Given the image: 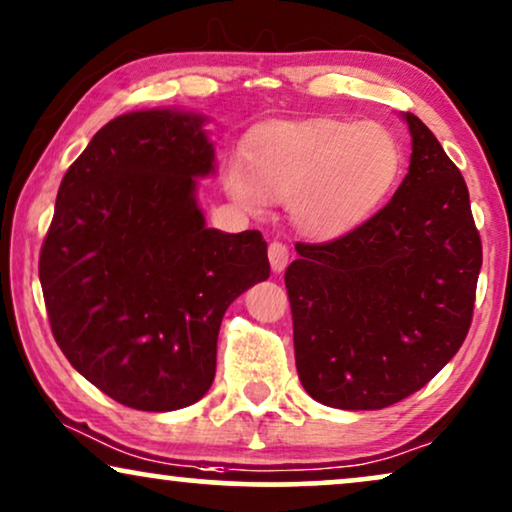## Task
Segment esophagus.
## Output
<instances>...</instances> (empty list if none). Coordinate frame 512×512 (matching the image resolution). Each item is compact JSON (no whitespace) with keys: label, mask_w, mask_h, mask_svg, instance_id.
Returning <instances> with one entry per match:
<instances>
[{"label":"esophagus","mask_w":512,"mask_h":512,"mask_svg":"<svg viewBox=\"0 0 512 512\" xmlns=\"http://www.w3.org/2000/svg\"><path fill=\"white\" fill-rule=\"evenodd\" d=\"M269 262L274 271H283L290 262V248L281 241H274L269 245Z\"/></svg>","instance_id":"obj_1"}]
</instances>
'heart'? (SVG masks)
I'll use <instances>...</instances> for the list:
<instances>
[{
    "label": "heart",
    "mask_w": 512,
    "mask_h": 512,
    "mask_svg": "<svg viewBox=\"0 0 512 512\" xmlns=\"http://www.w3.org/2000/svg\"><path fill=\"white\" fill-rule=\"evenodd\" d=\"M400 170L398 138L374 121H271L248 135L243 161L229 163L224 187L252 213L267 199L290 201L297 229L337 238L377 213Z\"/></svg>",
    "instance_id": "1"
}]
</instances>
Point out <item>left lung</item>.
I'll list each match as a JSON object with an SVG mask.
<instances>
[{
    "label": "left lung",
    "mask_w": 512,
    "mask_h": 512,
    "mask_svg": "<svg viewBox=\"0 0 512 512\" xmlns=\"http://www.w3.org/2000/svg\"><path fill=\"white\" fill-rule=\"evenodd\" d=\"M410 170L349 234L297 243L285 271L299 381L339 410H381L426 386L473 320L482 243L468 187L414 114Z\"/></svg>",
    "instance_id": "1"
}]
</instances>
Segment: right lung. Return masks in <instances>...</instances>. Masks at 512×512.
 <instances>
[{"instance_id":"add662e5","label":"right lung","mask_w":512,"mask_h":512,"mask_svg":"<svg viewBox=\"0 0 512 512\" xmlns=\"http://www.w3.org/2000/svg\"><path fill=\"white\" fill-rule=\"evenodd\" d=\"M203 124L140 109L102 126L60 182L39 255L60 351L133 410L208 393L224 311L271 271L260 231L206 227L196 177L215 170V147Z\"/></svg>"}]
</instances>
